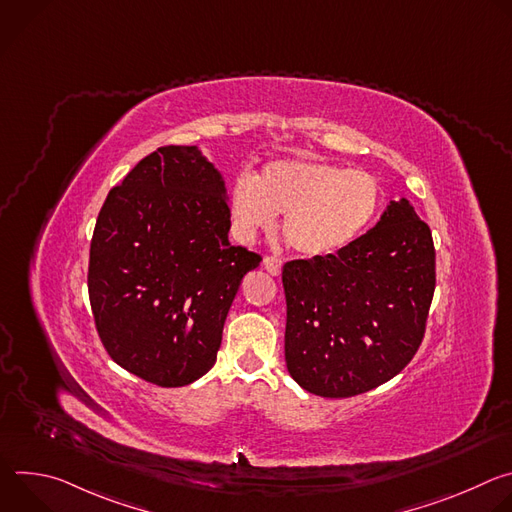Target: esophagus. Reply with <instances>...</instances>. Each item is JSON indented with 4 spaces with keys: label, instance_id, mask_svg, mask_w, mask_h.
<instances>
[{
    "label": "esophagus",
    "instance_id": "34e87169",
    "mask_svg": "<svg viewBox=\"0 0 512 512\" xmlns=\"http://www.w3.org/2000/svg\"><path fill=\"white\" fill-rule=\"evenodd\" d=\"M263 267H265L271 275H275V277L281 273V261H279L277 257H265V259H263Z\"/></svg>",
    "mask_w": 512,
    "mask_h": 512
}]
</instances>
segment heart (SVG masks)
Returning <instances> with one entry per match:
<instances>
[{
	"mask_svg": "<svg viewBox=\"0 0 512 512\" xmlns=\"http://www.w3.org/2000/svg\"><path fill=\"white\" fill-rule=\"evenodd\" d=\"M383 190L364 172L324 160L267 162L255 176L235 178L229 194L233 233L251 243L285 214L283 233L306 257H332L352 247L375 223Z\"/></svg>",
	"mask_w": 512,
	"mask_h": 512,
	"instance_id": "obj_1",
	"label": "heart"
}]
</instances>
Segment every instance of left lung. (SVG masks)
Instances as JSON below:
<instances>
[{
    "label": "left lung",
    "mask_w": 512,
    "mask_h": 512,
    "mask_svg": "<svg viewBox=\"0 0 512 512\" xmlns=\"http://www.w3.org/2000/svg\"><path fill=\"white\" fill-rule=\"evenodd\" d=\"M285 364L320 397L367 393L399 375L417 352L435 289L429 227L407 198L332 257L283 265Z\"/></svg>",
    "instance_id": "obj_1"
}]
</instances>
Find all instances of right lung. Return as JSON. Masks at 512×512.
<instances>
[{
    "mask_svg": "<svg viewBox=\"0 0 512 512\" xmlns=\"http://www.w3.org/2000/svg\"><path fill=\"white\" fill-rule=\"evenodd\" d=\"M223 174L168 145L115 186L95 225L89 298L109 356L158 387L206 375L243 277L261 257L229 241Z\"/></svg>",
    "mask_w": 512,
    "mask_h": 512,
    "instance_id": "1",
    "label": "right lung"
}]
</instances>
